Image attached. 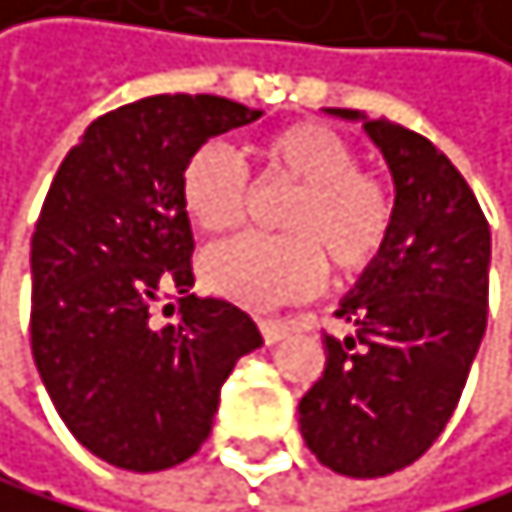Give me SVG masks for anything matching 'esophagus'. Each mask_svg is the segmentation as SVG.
I'll list each match as a JSON object with an SVG mask.
<instances>
[{
    "instance_id": "1",
    "label": "esophagus",
    "mask_w": 512,
    "mask_h": 512,
    "mask_svg": "<svg viewBox=\"0 0 512 512\" xmlns=\"http://www.w3.org/2000/svg\"><path fill=\"white\" fill-rule=\"evenodd\" d=\"M261 334H264L267 344H277V341H283L286 334H290V325L280 321V318H261Z\"/></svg>"
}]
</instances>
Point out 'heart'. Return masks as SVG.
Masks as SVG:
<instances>
[{"label":"heart","mask_w":512,"mask_h":512,"mask_svg":"<svg viewBox=\"0 0 512 512\" xmlns=\"http://www.w3.org/2000/svg\"><path fill=\"white\" fill-rule=\"evenodd\" d=\"M267 175L299 184L280 213L286 235H242L203 254V283L245 306H277L318 290L325 258L337 274H360L392 235V191L357 168V149L315 120H299L261 139ZM181 203L203 232H229L245 219L248 181L235 155L206 143L181 171Z\"/></svg>","instance_id":"heart-1"}]
</instances>
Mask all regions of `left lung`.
I'll return each mask as SVG.
<instances>
[{
  "mask_svg": "<svg viewBox=\"0 0 512 512\" xmlns=\"http://www.w3.org/2000/svg\"><path fill=\"white\" fill-rule=\"evenodd\" d=\"M360 120L395 181V222L379 258L334 315L325 369L299 401V430L321 465L382 478L417 462L456 411L488 328L491 229L459 168L427 136Z\"/></svg>",
  "mask_w": 512,
  "mask_h": 512,
  "instance_id": "8db88e82",
  "label": "left lung"
}]
</instances>
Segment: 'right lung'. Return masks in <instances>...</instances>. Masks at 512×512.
<instances>
[{
	"label": "right lung",
	"instance_id": "1",
	"mask_svg": "<svg viewBox=\"0 0 512 512\" xmlns=\"http://www.w3.org/2000/svg\"><path fill=\"white\" fill-rule=\"evenodd\" d=\"M261 111L219 95H152L98 117L69 149L31 238V353L69 433L107 465L162 472L213 430L219 389L264 337L197 296L181 171ZM178 295L176 321L151 318Z\"/></svg>",
	"mask_w": 512,
	"mask_h": 512
}]
</instances>
